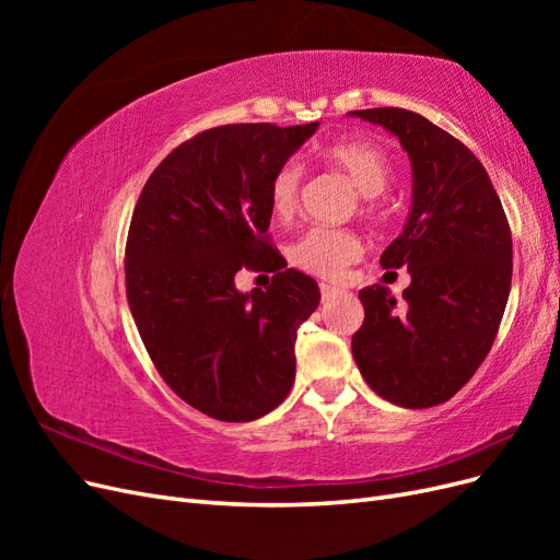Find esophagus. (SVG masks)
Instances as JSON below:
<instances>
[{"label":"esophagus","mask_w":560,"mask_h":560,"mask_svg":"<svg viewBox=\"0 0 560 560\" xmlns=\"http://www.w3.org/2000/svg\"><path fill=\"white\" fill-rule=\"evenodd\" d=\"M319 292H322V299H329V296L336 292V287H334V284H327V282H322V284H319Z\"/></svg>","instance_id":"34e87169"}]
</instances>
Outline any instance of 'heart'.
<instances>
[{"label": "heart", "instance_id": "1", "mask_svg": "<svg viewBox=\"0 0 560 560\" xmlns=\"http://www.w3.org/2000/svg\"><path fill=\"white\" fill-rule=\"evenodd\" d=\"M315 156L338 171L360 191V212L374 222L389 214L383 186L389 179V161L383 151L364 140H336L322 144ZM303 171L296 161L282 163L268 184V206L278 222H290L299 210ZM364 254V243L350 229H311L290 247V261L311 276L336 280Z\"/></svg>", "mask_w": 560, "mask_h": 560}]
</instances>
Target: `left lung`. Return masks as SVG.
<instances>
[{
    "mask_svg": "<svg viewBox=\"0 0 560 560\" xmlns=\"http://www.w3.org/2000/svg\"><path fill=\"white\" fill-rule=\"evenodd\" d=\"M399 138L413 206L383 268L411 273L404 306L387 287L360 292L352 358L376 395L406 409L448 401L493 346L512 287V231L486 167L453 135L409 109L350 112Z\"/></svg>",
    "mask_w": 560,
    "mask_h": 560,
    "instance_id": "obj_1",
    "label": "left lung"
}]
</instances>
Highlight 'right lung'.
Returning <instances> with one entry per match:
<instances>
[{"label": "right lung", "instance_id": "obj_1", "mask_svg": "<svg viewBox=\"0 0 560 560\" xmlns=\"http://www.w3.org/2000/svg\"><path fill=\"white\" fill-rule=\"evenodd\" d=\"M315 124H231L167 154L138 198L126 243V294L161 378L200 413L247 422L290 395L296 331L319 287L270 245L268 184ZM267 290H234L238 269Z\"/></svg>", "mask_w": 560, "mask_h": 560}]
</instances>
